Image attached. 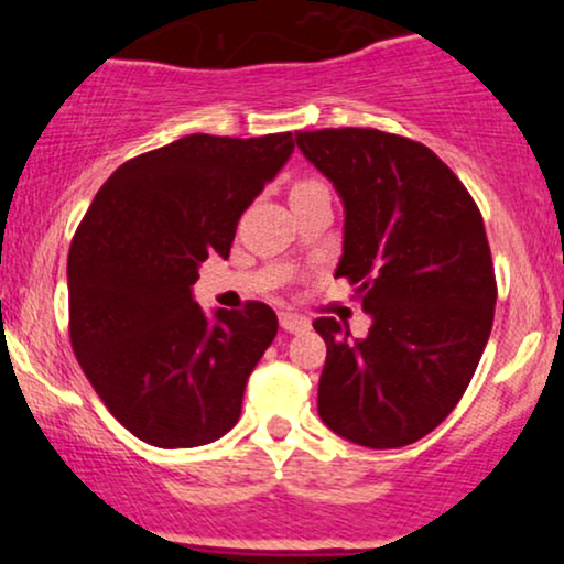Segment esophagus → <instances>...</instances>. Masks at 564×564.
Here are the masks:
<instances>
[{"instance_id":"1","label":"esophagus","mask_w":564,"mask_h":564,"mask_svg":"<svg viewBox=\"0 0 564 564\" xmlns=\"http://www.w3.org/2000/svg\"><path fill=\"white\" fill-rule=\"evenodd\" d=\"M281 328L289 334H304L310 332V321L294 313H281Z\"/></svg>"}]
</instances>
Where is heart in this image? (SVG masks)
<instances>
[{
	"label": "heart",
	"instance_id": "heart-1",
	"mask_svg": "<svg viewBox=\"0 0 564 564\" xmlns=\"http://www.w3.org/2000/svg\"><path fill=\"white\" fill-rule=\"evenodd\" d=\"M315 185H321V183H313V180H310V183H300L294 187V191H300V187H315Z\"/></svg>",
	"mask_w": 564,
	"mask_h": 564
}]
</instances>
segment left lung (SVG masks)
<instances>
[{"label": "left lung", "instance_id": "left-lung-1", "mask_svg": "<svg viewBox=\"0 0 564 564\" xmlns=\"http://www.w3.org/2000/svg\"><path fill=\"white\" fill-rule=\"evenodd\" d=\"M345 206L336 278L358 283L371 328L318 318V413L339 437L400 448L456 408L494 328L496 278L480 209L422 142L379 129L296 132Z\"/></svg>", "mask_w": 564, "mask_h": 564}]
</instances>
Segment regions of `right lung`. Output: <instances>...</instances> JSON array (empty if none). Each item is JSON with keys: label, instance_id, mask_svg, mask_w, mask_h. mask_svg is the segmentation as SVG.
<instances>
[{"label": "right lung", "instance_id": "right-lung-1", "mask_svg": "<svg viewBox=\"0 0 564 564\" xmlns=\"http://www.w3.org/2000/svg\"><path fill=\"white\" fill-rule=\"evenodd\" d=\"M294 153L291 132L187 134L127 161L102 183L68 251L70 345L108 411L156 448L215 443L278 318L193 296L200 262L228 260L236 225Z\"/></svg>", "mask_w": 564, "mask_h": 564}]
</instances>
